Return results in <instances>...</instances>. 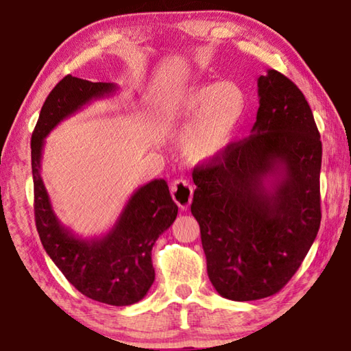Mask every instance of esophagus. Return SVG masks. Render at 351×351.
I'll return each instance as SVG.
<instances>
[{
    "label": "esophagus",
    "mask_w": 351,
    "mask_h": 351,
    "mask_svg": "<svg viewBox=\"0 0 351 351\" xmlns=\"http://www.w3.org/2000/svg\"><path fill=\"white\" fill-rule=\"evenodd\" d=\"M171 197H173L175 203L180 206V209L187 210L189 206L192 204L193 187L186 180H176L171 184Z\"/></svg>",
    "instance_id": "1"
}]
</instances>
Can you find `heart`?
Masks as SVG:
<instances>
[{
    "instance_id": "b5f03b06",
    "label": "heart",
    "mask_w": 351,
    "mask_h": 351,
    "mask_svg": "<svg viewBox=\"0 0 351 351\" xmlns=\"http://www.w3.org/2000/svg\"><path fill=\"white\" fill-rule=\"evenodd\" d=\"M167 116L178 128H189L182 152L193 162L224 158L235 144L246 119L247 96L234 82L199 83L175 94Z\"/></svg>"
}]
</instances>
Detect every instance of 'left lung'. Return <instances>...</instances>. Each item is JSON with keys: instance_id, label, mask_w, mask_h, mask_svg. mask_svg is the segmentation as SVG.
Instances as JSON below:
<instances>
[{"instance_id": "obj_1", "label": "left lung", "mask_w": 351, "mask_h": 351, "mask_svg": "<svg viewBox=\"0 0 351 351\" xmlns=\"http://www.w3.org/2000/svg\"><path fill=\"white\" fill-rule=\"evenodd\" d=\"M249 138L215 162L197 165L190 206L207 274L224 299L257 300L295 274L320 226L322 142L313 111L288 77L257 79Z\"/></svg>"}]
</instances>
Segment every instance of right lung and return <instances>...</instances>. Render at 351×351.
I'll use <instances>...</instances> for the list:
<instances>
[{
  "label": "right lung",
  "mask_w": 351,
  "mask_h": 351,
  "mask_svg": "<svg viewBox=\"0 0 351 351\" xmlns=\"http://www.w3.org/2000/svg\"><path fill=\"white\" fill-rule=\"evenodd\" d=\"M116 91L114 83L66 75L49 93L31 141L34 210L41 245L69 283L93 300L128 306L144 299L153 285L152 249L178 215L167 182L153 180L136 189L108 232L82 239L60 223L40 175L46 136L85 105Z\"/></svg>",
  "instance_id": "right-lung-1"
}]
</instances>
